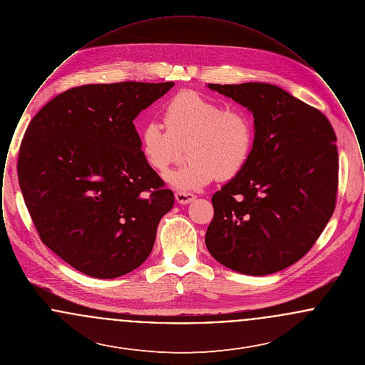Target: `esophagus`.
<instances>
[{"mask_svg": "<svg viewBox=\"0 0 365 365\" xmlns=\"http://www.w3.org/2000/svg\"><path fill=\"white\" fill-rule=\"evenodd\" d=\"M194 198H195V195L191 194V192H186V191H176V192H175V200H176L179 204H182V205L190 204Z\"/></svg>", "mask_w": 365, "mask_h": 365, "instance_id": "34e87169", "label": "esophagus"}]
</instances>
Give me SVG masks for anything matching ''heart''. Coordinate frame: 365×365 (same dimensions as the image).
Masks as SVG:
<instances>
[{"label": "heart", "mask_w": 365, "mask_h": 365, "mask_svg": "<svg viewBox=\"0 0 365 365\" xmlns=\"http://www.w3.org/2000/svg\"><path fill=\"white\" fill-rule=\"evenodd\" d=\"M165 130L146 122L139 130V149L145 163L164 173L182 155L185 164L165 174L179 190H197L215 178L228 180L240 174L252 156L255 124L242 108H226L192 90L175 94L163 110Z\"/></svg>", "instance_id": "1"}]
</instances>
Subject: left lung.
Here are the masks:
<instances>
[{
    "instance_id": "8db88e82",
    "label": "left lung",
    "mask_w": 365,
    "mask_h": 365,
    "mask_svg": "<svg viewBox=\"0 0 365 365\" xmlns=\"http://www.w3.org/2000/svg\"><path fill=\"white\" fill-rule=\"evenodd\" d=\"M209 88L246 106L255 146L242 171L212 195L209 253L245 275H269L304 257L335 209L336 135L329 119L269 83Z\"/></svg>"
}]
</instances>
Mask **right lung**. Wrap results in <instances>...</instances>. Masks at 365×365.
<instances>
[{"label":"right lung","instance_id":"1","mask_svg":"<svg viewBox=\"0 0 365 365\" xmlns=\"http://www.w3.org/2000/svg\"><path fill=\"white\" fill-rule=\"evenodd\" d=\"M174 85L72 87L26 130L18 160L26 207L41 241L85 275L118 278L138 268L174 207L133 123Z\"/></svg>","mask_w":365,"mask_h":365}]
</instances>
